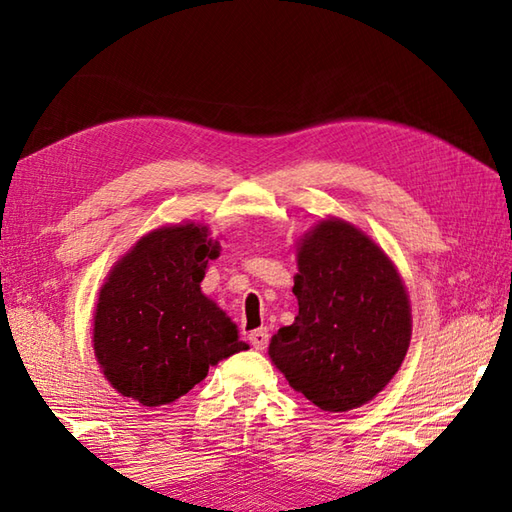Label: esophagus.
<instances>
[{
    "label": "esophagus",
    "instance_id": "1",
    "mask_svg": "<svg viewBox=\"0 0 512 512\" xmlns=\"http://www.w3.org/2000/svg\"><path fill=\"white\" fill-rule=\"evenodd\" d=\"M248 341H250V345L255 347L257 352H264L266 347H268V330L266 328H257V330H253L248 334Z\"/></svg>",
    "mask_w": 512,
    "mask_h": 512
}]
</instances>
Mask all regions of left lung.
<instances>
[{
    "label": "left lung",
    "mask_w": 512,
    "mask_h": 512,
    "mask_svg": "<svg viewBox=\"0 0 512 512\" xmlns=\"http://www.w3.org/2000/svg\"><path fill=\"white\" fill-rule=\"evenodd\" d=\"M295 323L268 356L290 387L323 411L374 400L411 341V303L396 264L361 228L323 217L297 242Z\"/></svg>",
    "instance_id": "left-lung-1"
}]
</instances>
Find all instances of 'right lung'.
<instances>
[{"label": "right lung", "instance_id": "obj_1", "mask_svg": "<svg viewBox=\"0 0 512 512\" xmlns=\"http://www.w3.org/2000/svg\"><path fill=\"white\" fill-rule=\"evenodd\" d=\"M220 242L209 226L165 224L112 266L94 310L92 345L103 376L143 407L189 394L222 358L248 350L200 284Z\"/></svg>", "mask_w": 512, "mask_h": 512}]
</instances>
